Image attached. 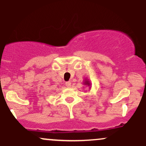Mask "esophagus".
Returning <instances> with one entry per match:
<instances>
[{"instance_id": "1", "label": "esophagus", "mask_w": 146, "mask_h": 146, "mask_svg": "<svg viewBox=\"0 0 146 146\" xmlns=\"http://www.w3.org/2000/svg\"><path fill=\"white\" fill-rule=\"evenodd\" d=\"M65 85H66V86L67 87H71V82L70 81L66 82H65Z\"/></svg>"}]
</instances>
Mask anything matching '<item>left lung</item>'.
<instances>
[{
    "mask_svg": "<svg viewBox=\"0 0 146 146\" xmlns=\"http://www.w3.org/2000/svg\"><path fill=\"white\" fill-rule=\"evenodd\" d=\"M84 84L88 85V86H90V82H89L88 81V80H85V82H84Z\"/></svg>",
    "mask_w": 146,
    "mask_h": 146,
    "instance_id": "left-lung-1",
    "label": "left lung"
}]
</instances>
